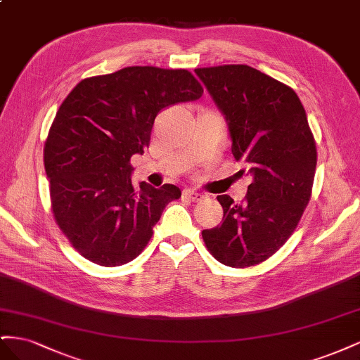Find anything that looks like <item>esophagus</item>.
Wrapping results in <instances>:
<instances>
[{
    "mask_svg": "<svg viewBox=\"0 0 360 360\" xmlns=\"http://www.w3.org/2000/svg\"><path fill=\"white\" fill-rule=\"evenodd\" d=\"M183 197L184 198H188L189 201H200V200H202L204 197H202V193H200V192H197V191H193V189H186V191H183Z\"/></svg>",
    "mask_w": 360,
    "mask_h": 360,
    "instance_id": "34e87169",
    "label": "esophagus"
}]
</instances>
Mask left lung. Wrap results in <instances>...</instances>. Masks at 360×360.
I'll return each mask as SVG.
<instances>
[{"instance_id":"8db88e82","label":"left lung","mask_w":360,"mask_h":360,"mask_svg":"<svg viewBox=\"0 0 360 360\" xmlns=\"http://www.w3.org/2000/svg\"><path fill=\"white\" fill-rule=\"evenodd\" d=\"M195 73L226 118L234 159L254 179L242 204L217 195L224 219L202 240L225 266H257L288 240L311 200L317 147L307 112L291 86L246 64Z\"/></svg>"}]
</instances>
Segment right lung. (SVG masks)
I'll return each mask as SVG.
<instances>
[{
	"instance_id": "1",
	"label": "right lung",
	"mask_w": 360,
	"mask_h": 360,
	"mask_svg": "<svg viewBox=\"0 0 360 360\" xmlns=\"http://www.w3.org/2000/svg\"><path fill=\"white\" fill-rule=\"evenodd\" d=\"M202 91L184 69L132 66L82 79L63 101L43 160L53 219L84 258L115 267L143 252L163 209L181 192L146 181L136 191L130 158L148 147L162 110Z\"/></svg>"
}]
</instances>
